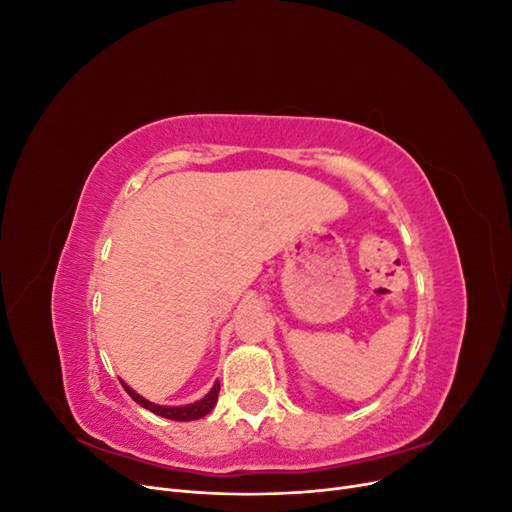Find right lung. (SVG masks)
I'll return each mask as SVG.
<instances>
[{
	"instance_id": "1",
	"label": "right lung",
	"mask_w": 512,
	"mask_h": 512,
	"mask_svg": "<svg viewBox=\"0 0 512 512\" xmlns=\"http://www.w3.org/2000/svg\"><path fill=\"white\" fill-rule=\"evenodd\" d=\"M123 389H126V393L136 401L138 406L147 408L149 412L158 414V416H164V418H170V421H196V418H203L205 414H209L213 408H215V401H218V395H220V382L213 384V389L200 399L196 401V404H190V406H158V404H151V401H147L145 397H141L138 393H134L130 386L123 384Z\"/></svg>"
}]
</instances>
